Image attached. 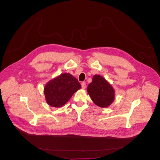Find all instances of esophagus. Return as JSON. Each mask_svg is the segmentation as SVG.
Instances as JSON below:
<instances>
[{"instance_id": "obj_1", "label": "esophagus", "mask_w": 160, "mask_h": 160, "mask_svg": "<svg viewBox=\"0 0 160 160\" xmlns=\"http://www.w3.org/2000/svg\"><path fill=\"white\" fill-rule=\"evenodd\" d=\"M81 87H82V89H85L86 88V84L85 82H82L81 83Z\"/></svg>"}]
</instances>
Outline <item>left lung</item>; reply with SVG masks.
I'll use <instances>...</instances> for the list:
<instances>
[{
  "mask_svg": "<svg viewBox=\"0 0 160 160\" xmlns=\"http://www.w3.org/2000/svg\"><path fill=\"white\" fill-rule=\"evenodd\" d=\"M87 90L92 102L100 107H108L114 101V91L112 86L100 75L93 76Z\"/></svg>",
  "mask_w": 160,
  "mask_h": 160,
  "instance_id": "left-lung-1",
  "label": "left lung"
}]
</instances>
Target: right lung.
<instances>
[{"instance_id":"obj_1","label":"right lung","mask_w":160,"mask_h":160,"mask_svg":"<svg viewBox=\"0 0 160 160\" xmlns=\"http://www.w3.org/2000/svg\"><path fill=\"white\" fill-rule=\"evenodd\" d=\"M81 88L78 79L69 73H63L47 82L44 88L47 103L53 107H61Z\"/></svg>"}]
</instances>
